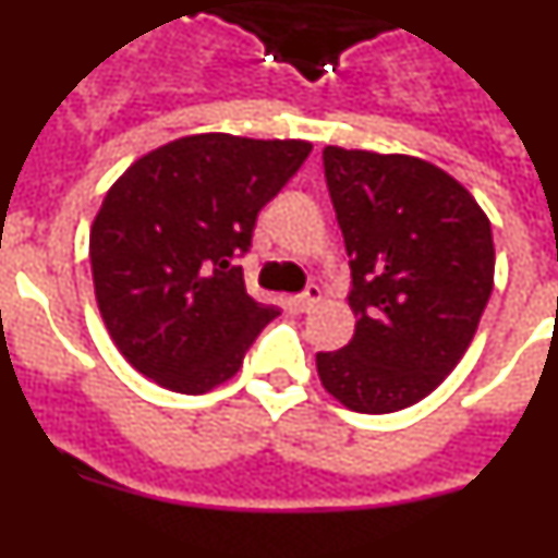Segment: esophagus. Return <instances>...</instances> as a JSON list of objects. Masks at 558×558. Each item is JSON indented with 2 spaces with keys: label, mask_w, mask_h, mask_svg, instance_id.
Listing matches in <instances>:
<instances>
[{
  "label": "esophagus",
  "mask_w": 558,
  "mask_h": 558,
  "mask_svg": "<svg viewBox=\"0 0 558 558\" xmlns=\"http://www.w3.org/2000/svg\"><path fill=\"white\" fill-rule=\"evenodd\" d=\"M322 302V288H307L304 293H299L295 299H290V307L299 310V313H310V310L315 307V304Z\"/></svg>",
  "instance_id": "obj_1"
}]
</instances>
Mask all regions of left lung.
I'll list each match as a JSON object with an SVG mask.
<instances>
[{
  "label": "left lung",
  "instance_id": "8db88e82",
  "mask_svg": "<svg viewBox=\"0 0 558 558\" xmlns=\"http://www.w3.org/2000/svg\"><path fill=\"white\" fill-rule=\"evenodd\" d=\"M324 179L357 327L347 347L315 354L318 377L349 411H402L441 386L475 338L495 284L489 218L413 156L324 147Z\"/></svg>",
  "mask_w": 558,
  "mask_h": 558
}]
</instances>
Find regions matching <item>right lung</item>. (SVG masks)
I'll use <instances>...</instances> for the list:
<instances>
[{"mask_svg":"<svg viewBox=\"0 0 558 558\" xmlns=\"http://www.w3.org/2000/svg\"><path fill=\"white\" fill-rule=\"evenodd\" d=\"M310 150L299 140L198 133L133 161L108 190L88 259L108 335L136 372L206 393L243 366L279 310L251 299L236 259Z\"/></svg>","mask_w":558,"mask_h":558,"instance_id":"1","label":"right lung"}]
</instances>
